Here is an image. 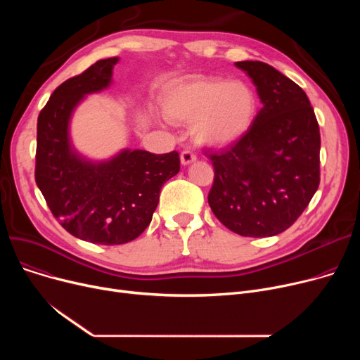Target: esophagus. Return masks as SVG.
I'll return each mask as SVG.
<instances>
[{"label": "esophagus", "instance_id": "34e87169", "mask_svg": "<svg viewBox=\"0 0 360 360\" xmlns=\"http://www.w3.org/2000/svg\"><path fill=\"white\" fill-rule=\"evenodd\" d=\"M195 160H197V156L190 150H185V151H182V153H181V163H182V166H190Z\"/></svg>", "mask_w": 360, "mask_h": 360}]
</instances>
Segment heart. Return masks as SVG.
I'll list each match as a JSON object with an SVG mask.
<instances>
[{
    "mask_svg": "<svg viewBox=\"0 0 360 360\" xmlns=\"http://www.w3.org/2000/svg\"><path fill=\"white\" fill-rule=\"evenodd\" d=\"M162 108L169 122L191 125L193 139L200 147L224 148L251 131L259 101L245 82L191 75L165 89Z\"/></svg>",
    "mask_w": 360,
    "mask_h": 360,
    "instance_id": "1",
    "label": "heart"
}]
</instances>
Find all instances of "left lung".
I'll return each instance as SVG.
<instances>
[{
	"label": "left lung",
	"instance_id": "8db88e82",
	"mask_svg": "<svg viewBox=\"0 0 360 360\" xmlns=\"http://www.w3.org/2000/svg\"><path fill=\"white\" fill-rule=\"evenodd\" d=\"M235 65L254 83L262 103L251 131L231 148L212 155L214 216L240 236L285 232L319 185V127L295 82L261 61Z\"/></svg>",
	"mask_w": 360,
	"mask_h": 360
}]
</instances>
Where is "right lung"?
I'll return each mask as SVG.
<instances>
[{"label":"right lung","mask_w":360,"mask_h":360,"mask_svg":"<svg viewBox=\"0 0 360 360\" xmlns=\"http://www.w3.org/2000/svg\"><path fill=\"white\" fill-rule=\"evenodd\" d=\"M118 56L101 60L56 87L37 118L34 178L52 214L75 238L121 245L140 236L153 217L166 181L179 172V155L122 148L94 160L74 147L70 125L87 94L112 84Z\"/></svg>","instance_id":"1"}]
</instances>
